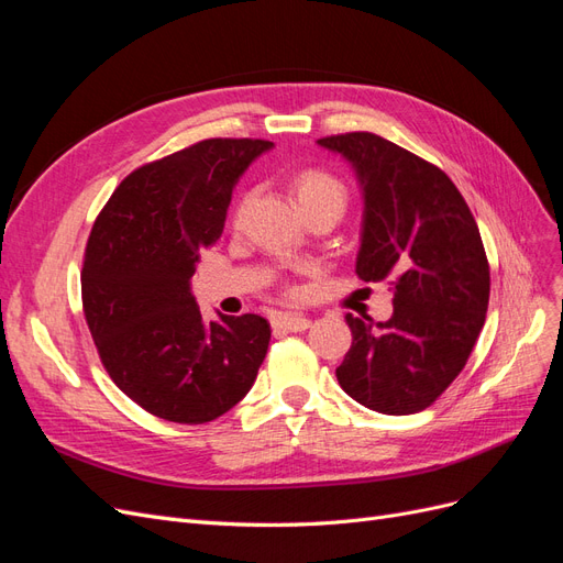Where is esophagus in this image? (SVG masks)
Returning <instances> with one entry per match:
<instances>
[{"instance_id":"esophagus-1","label":"esophagus","mask_w":563,"mask_h":563,"mask_svg":"<svg viewBox=\"0 0 563 563\" xmlns=\"http://www.w3.org/2000/svg\"><path fill=\"white\" fill-rule=\"evenodd\" d=\"M310 319L302 317V314H277L272 319V329L279 331V333H298L310 329Z\"/></svg>"}]
</instances>
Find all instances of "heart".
<instances>
[{
  "mask_svg": "<svg viewBox=\"0 0 563 563\" xmlns=\"http://www.w3.org/2000/svg\"><path fill=\"white\" fill-rule=\"evenodd\" d=\"M296 197L305 211L314 207H327V203L345 211V203H347L345 185L335 176L321 172V168H308V172H300L296 176ZM251 199H253V192H246L240 199V203H236V211H234L236 220L244 218V213L251 207Z\"/></svg>",
  "mask_w": 563,
  "mask_h": 563,
  "instance_id": "heart-1",
  "label": "heart"
}]
</instances>
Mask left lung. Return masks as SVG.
<instances>
[{"instance_id":"1","label":"left lung","mask_w":563,"mask_h":563,"mask_svg":"<svg viewBox=\"0 0 563 563\" xmlns=\"http://www.w3.org/2000/svg\"><path fill=\"white\" fill-rule=\"evenodd\" d=\"M317 143L343 155L362 185L356 275L389 279L395 291L387 321L345 314L352 347L338 383L371 411L418 413L457 378L484 329L490 272L479 228L453 180L413 152L368 131Z\"/></svg>"}]
</instances>
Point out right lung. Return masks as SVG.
Returning a JSON list of instances; mask_svg holds the SVG:
<instances>
[{
    "label": "right lung",
    "mask_w": 563,
    "mask_h": 563,
    "mask_svg": "<svg viewBox=\"0 0 563 563\" xmlns=\"http://www.w3.org/2000/svg\"><path fill=\"white\" fill-rule=\"evenodd\" d=\"M269 147L199 141L135 168L96 218L81 267L84 317L114 385L152 416L216 420L258 376L267 319L203 321L190 277L199 251L223 234L236 180Z\"/></svg>",
    "instance_id": "add662e5"
}]
</instances>
